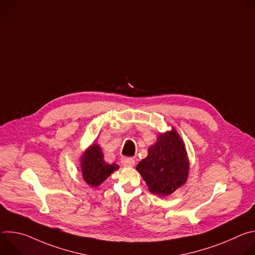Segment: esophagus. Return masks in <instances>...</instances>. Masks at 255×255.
I'll use <instances>...</instances> for the list:
<instances>
[{
    "instance_id": "34e87169",
    "label": "esophagus",
    "mask_w": 255,
    "mask_h": 255,
    "mask_svg": "<svg viewBox=\"0 0 255 255\" xmlns=\"http://www.w3.org/2000/svg\"><path fill=\"white\" fill-rule=\"evenodd\" d=\"M121 163L124 165V166H127V167H132L134 166L135 164V160L131 157H123L121 159Z\"/></svg>"
}]
</instances>
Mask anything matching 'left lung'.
<instances>
[{
  "mask_svg": "<svg viewBox=\"0 0 255 255\" xmlns=\"http://www.w3.org/2000/svg\"><path fill=\"white\" fill-rule=\"evenodd\" d=\"M152 194L164 197L186 184L190 163L184 141L172 128L160 134L136 166Z\"/></svg>",
  "mask_w": 255,
  "mask_h": 255,
  "instance_id": "8db88e82",
  "label": "left lung"
}]
</instances>
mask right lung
I'll list each match as a JSON object with an SVG mask.
<instances>
[{
	"label": "right lung",
	"mask_w": 255,
	"mask_h": 255,
	"mask_svg": "<svg viewBox=\"0 0 255 255\" xmlns=\"http://www.w3.org/2000/svg\"><path fill=\"white\" fill-rule=\"evenodd\" d=\"M81 166L84 180L92 187L100 186L113 171L119 168L116 163L109 164L105 161L100 145L95 143L82 155Z\"/></svg>",
	"instance_id": "1"
}]
</instances>
